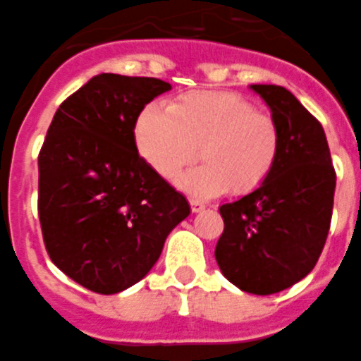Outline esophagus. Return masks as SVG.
<instances>
[{
	"label": "esophagus",
	"instance_id": "34e87169",
	"mask_svg": "<svg viewBox=\"0 0 361 361\" xmlns=\"http://www.w3.org/2000/svg\"><path fill=\"white\" fill-rule=\"evenodd\" d=\"M190 209H192V212L194 214H197V212H203L204 209H207V204L203 203V201H200V200H190Z\"/></svg>",
	"mask_w": 361,
	"mask_h": 361
}]
</instances>
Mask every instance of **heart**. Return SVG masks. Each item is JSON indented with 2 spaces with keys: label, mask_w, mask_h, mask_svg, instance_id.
I'll list each match as a JSON object with an SVG mask.
<instances>
[{
  "label": "heart",
  "mask_w": 361,
  "mask_h": 361,
  "mask_svg": "<svg viewBox=\"0 0 361 361\" xmlns=\"http://www.w3.org/2000/svg\"><path fill=\"white\" fill-rule=\"evenodd\" d=\"M135 144L145 164L174 180L196 158L204 161L178 180L197 197L252 192L277 165L282 135L277 120L233 92H188L167 106L147 104L135 120Z\"/></svg>",
  "instance_id": "1"
}]
</instances>
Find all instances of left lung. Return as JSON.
I'll return each instance as SVG.
<instances>
[{
    "label": "left lung",
    "instance_id": "1",
    "mask_svg": "<svg viewBox=\"0 0 361 361\" xmlns=\"http://www.w3.org/2000/svg\"><path fill=\"white\" fill-rule=\"evenodd\" d=\"M277 120L282 149L264 183L225 203L216 246L221 274L246 293L271 295L317 264L333 216L336 174L322 126L286 87L252 84Z\"/></svg>",
    "mask_w": 361,
    "mask_h": 361
}]
</instances>
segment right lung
I'll use <instances>...</instances> for the list:
<instances>
[{"mask_svg":"<svg viewBox=\"0 0 361 361\" xmlns=\"http://www.w3.org/2000/svg\"><path fill=\"white\" fill-rule=\"evenodd\" d=\"M171 84L100 73L68 97L39 152V221L51 262L100 295L145 277L188 201L138 154L135 120Z\"/></svg>","mask_w":361,"mask_h":361,"instance_id":"right-lung-1","label":"right lung"}]
</instances>
